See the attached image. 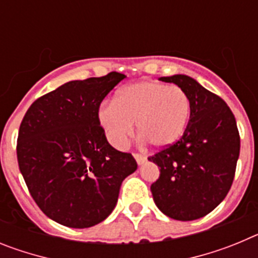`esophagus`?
<instances>
[{
  "label": "esophagus",
  "mask_w": 258,
  "mask_h": 258,
  "mask_svg": "<svg viewBox=\"0 0 258 258\" xmlns=\"http://www.w3.org/2000/svg\"><path fill=\"white\" fill-rule=\"evenodd\" d=\"M134 157H136L137 164H138V165H142V164L146 163V157L143 156V155H141V154H134Z\"/></svg>",
  "instance_id": "1"
}]
</instances>
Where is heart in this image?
Returning <instances> with one entry per match:
<instances>
[{
    "mask_svg": "<svg viewBox=\"0 0 258 258\" xmlns=\"http://www.w3.org/2000/svg\"><path fill=\"white\" fill-rule=\"evenodd\" d=\"M191 115V102L178 86L156 81H138L121 88L113 103L101 107L98 117L108 141L124 149L134 133V122L142 137L156 149L181 140Z\"/></svg>",
    "mask_w": 258,
    "mask_h": 258,
    "instance_id": "obj_1",
    "label": "heart"
}]
</instances>
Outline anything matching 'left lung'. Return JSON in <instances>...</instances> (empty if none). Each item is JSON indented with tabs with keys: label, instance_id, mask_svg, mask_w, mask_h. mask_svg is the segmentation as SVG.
I'll return each mask as SVG.
<instances>
[{
	"label": "left lung",
	"instance_id": "left-lung-1",
	"mask_svg": "<svg viewBox=\"0 0 258 258\" xmlns=\"http://www.w3.org/2000/svg\"><path fill=\"white\" fill-rule=\"evenodd\" d=\"M160 80L188 95L191 115L181 140L149 157L160 168V177L151 184L152 197L168 217L198 220L211 213L231 187L240 151L238 126L226 102L192 77Z\"/></svg>",
	"mask_w": 258,
	"mask_h": 258
}]
</instances>
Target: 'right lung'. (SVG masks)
Segmentation results:
<instances>
[{
	"label": "right lung",
	"mask_w": 258,
	"mask_h": 258,
	"mask_svg": "<svg viewBox=\"0 0 258 258\" xmlns=\"http://www.w3.org/2000/svg\"><path fill=\"white\" fill-rule=\"evenodd\" d=\"M125 75L75 80L36 99L19 127L17 155L32 198L52 221L74 229L108 217L120 186L136 172L131 154L109 145L99 106Z\"/></svg>",
	"instance_id": "obj_1"
}]
</instances>
